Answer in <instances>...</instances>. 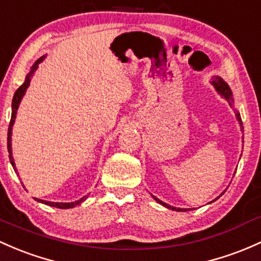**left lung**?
<instances>
[{
	"label": "left lung",
	"mask_w": 261,
	"mask_h": 261,
	"mask_svg": "<svg viewBox=\"0 0 261 261\" xmlns=\"http://www.w3.org/2000/svg\"><path fill=\"white\" fill-rule=\"evenodd\" d=\"M212 85L215 87V89H217V91L219 92V93L221 94V96H223L224 98H225L226 100H228L229 105H231V103H232V97H231V91H230V88H229V86L226 85V83L224 82V81L221 80L220 77H215L214 80H213ZM235 114H237V118H238V120H239V122H240V124H242V119H240V114L238 113V112H237V113H235ZM155 200L158 201L159 204H162V205L167 206V208H169V209L178 210V212H186V210H188V209H180V208H178V209H176V208H173V206L168 205V204L163 203V201L159 200V199H156V198H155Z\"/></svg>",
	"instance_id": "obj_1"
}]
</instances>
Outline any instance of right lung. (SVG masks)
<instances>
[{
    "label": "right lung",
    "mask_w": 261,
    "mask_h": 261,
    "mask_svg": "<svg viewBox=\"0 0 261 261\" xmlns=\"http://www.w3.org/2000/svg\"><path fill=\"white\" fill-rule=\"evenodd\" d=\"M42 60H43V57H41L40 60L37 61L35 64L32 66V68H31V72L29 74H27L26 80H24L23 85H22L17 91L15 92V96H13V99H12V116H11V120H10V125H8V133H7V149H8V153H10V161H11V164H12L13 169H16L15 168V162H13V156H12V149H11V134H12V125L13 123H15V119H16V113H17V109H18V105L19 102H21L22 97H23L24 92L27 91V88H29L30 86V82H31V78H32L33 73H35V71L37 69L38 64L42 62ZM87 197H83L82 199H80V200L77 201H73V203H53V201H46V200H41V199H37L36 198V200L37 201H41V203L43 204H47V205L49 206H55V208H60V209H69V208H74L75 205H78V204L82 203L83 200H85Z\"/></svg>",
    "instance_id": "obj_1"
}]
</instances>
